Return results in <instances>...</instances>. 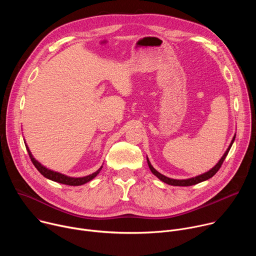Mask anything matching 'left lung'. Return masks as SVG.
Instances as JSON below:
<instances>
[{
	"instance_id": "1",
	"label": "left lung",
	"mask_w": 256,
	"mask_h": 256,
	"mask_svg": "<svg viewBox=\"0 0 256 256\" xmlns=\"http://www.w3.org/2000/svg\"><path fill=\"white\" fill-rule=\"evenodd\" d=\"M235 136H236V134H234V136H233V138H232V140H231V144H229V147H228L227 151H226L225 154L222 156V158L220 159V161H218V162L210 170H208V172H204V174L198 175V176H196V177H192V178H188V179H173V178H169V177H167V176H165V175L159 173V172L152 166V164L150 163L148 157H147V162H148L149 168H150V170L152 171V173H153L155 176H157L161 181L165 182V184H169V186H194V184H200V182H202V181H204V180H208V179L212 178V177L218 171V169L221 168V166H222V164H223L225 158L227 157V155H228V153H229V151H230V149H231V147H232V144H233V142H234V140H235Z\"/></svg>"
}]
</instances>
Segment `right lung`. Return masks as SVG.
Segmentation results:
<instances>
[{"instance_id": "1", "label": "right lung", "mask_w": 256, "mask_h": 256, "mask_svg": "<svg viewBox=\"0 0 256 256\" xmlns=\"http://www.w3.org/2000/svg\"><path fill=\"white\" fill-rule=\"evenodd\" d=\"M26 146V149H27V152H28V155L33 163V165L35 166V168L38 169L46 178L48 179H50L52 181H56V182H58V184H66V186H82V184H87V182H89L90 180H92L94 177L97 176V174H99V172L101 171L102 169V166L94 173L90 174V175H87V176H84V177H70V176H66L64 174H62V173H58V172H56V171H52L46 167H44V165H42L38 160H35V158L32 156L28 146Z\"/></svg>"}]
</instances>
